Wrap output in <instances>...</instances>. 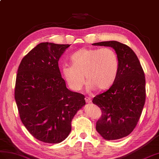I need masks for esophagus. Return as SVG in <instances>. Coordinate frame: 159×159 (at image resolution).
I'll use <instances>...</instances> for the list:
<instances>
[{"label":"esophagus","instance_id":"34e87169","mask_svg":"<svg viewBox=\"0 0 159 159\" xmlns=\"http://www.w3.org/2000/svg\"><path fill=\"white\" fill-rule=\"evenodd\" d=\"M85 102L87 103H88V104H89V103L91 102V98H89V97H86L85 98Z\"/></svg>","mask_w":159,"mask_h":159}]
</instances>
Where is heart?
I'll return each instance as SVG.
<instances>
[{
	"label": "heart",
	"mask_w": 159,
	"mask_h": 159,
	"mask_svg": "<svg viewBox=\"0 0 159 159\" xmlns=\"http://www.w3.org/2000/svg\"><path fill=\"white\" fill-rule=\"evenodd\" d=\"M70 60L72 65H63L61 72L69 87L75 91L83 88L84 76L89 89H106L112 86L119 73V58L109 47L80 49L72 55Z\"/></svg>",
	"instance_id": "b5f03b06"
}]
</instances>
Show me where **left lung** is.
I'll return each mask as SVG.
<instances>
[{"instance_id": "left-lung-1", "label": "left lung", "mask_w": 159, "mask_h": 159, "mask_svg": "<svg viewBox=\"0 0 159 159\" xmlns=\"http://www.w3.org/2000/svg\"><path fill=\"white\" fill-rule=\"evenodd\" d=\"M93 45L112 47L119 58L116 80L92 101L102 110L97 131L105 139H119L134 131L141 116L146 101L144 72L134 51L125 44L113 40Z\"/></svg>"}]
</instances>
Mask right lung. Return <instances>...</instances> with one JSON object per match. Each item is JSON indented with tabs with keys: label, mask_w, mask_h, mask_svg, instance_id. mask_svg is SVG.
I'll list each match as a JSON object with an SVG mask.
<instances>
[{
	"label": "right lung",
	"mask_w": 159,
	"mask_h": 159,
	"mask_svg": "<svg viewBox=\"0 0 159 159\" xmlns=\"http://www.w3.org/2000/svg\"><path fill=\"white\" fill-rule=\"evenodd\" d=\"M69 47L40 43L22 59L17 70L15 99L20 119L33 137L45 143L64 141L74 116L85 105L84 95L66 88L58 66Z\"/></svg>",
	"instance_id": "obj_1"
}]
</instances>
